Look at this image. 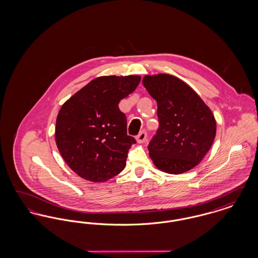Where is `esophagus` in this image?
Segmentation results:
<instances>
[{
  "label": "esophagus",
  "mask_w": 258,
  "mask_h": 258,
  "mask_svg": "<svg viewBox=\"0 0 258 258\" xmlns=\"http://www.w3.org/2000/svg\"><path fill=\"white\" fill-rule=\"evenodd\" d=\"M146 139H147V132H146L145 130L141 131V132L139 133V135L136 136V140H137V142H139V143L145 142Z\"/></svg>",
  "instance_id": "obj_1"
}]
</instances>
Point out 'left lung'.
<instances>
[{
  "mask_svg": "<svg viewBox=\"0 0 258 258\" xmlns=\"http://www.w3.org/2000/svg\"><path fill=\"white\" fill-rule=\"evenodd\" d=\"M143 84L157 100L159 128L148 150L162 171L180 174L202 160L216 136V121L197 93L179 78L145 76Z\"/></svg>",
  "mask_w": 258,
  "mask_h": 258,
  "instance_id": "1",
  "label": "left lung"
}]
</instances>
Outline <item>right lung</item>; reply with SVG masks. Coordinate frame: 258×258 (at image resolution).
<instances>
[{
	"instance_id": "right-lung-1",
	"label": "right lung",
	"mask_w": 258,
	"mask_h": 258,
	"mask_svg": "<svg viewBox=\"0 0 258 258\" xmlns=\"http://www.w3.org/2000/svg\"><path fill=\"white\" fill-rule=\"evenodd\" d=\"M140 76H101L92 80L63 103L55 138L67 164L92 182L107 181L125 166L128 151L136 143L126 133L121 99L132 94Z\"/></svg>"
}]
</instances>
